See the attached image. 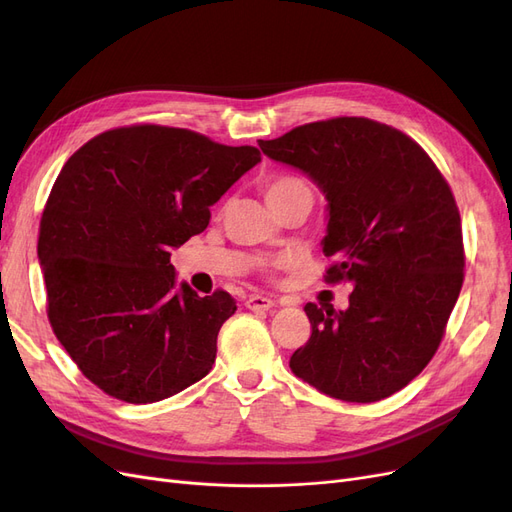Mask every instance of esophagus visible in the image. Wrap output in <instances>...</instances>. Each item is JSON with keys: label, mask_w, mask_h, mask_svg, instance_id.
Returning a JSON list of instances; mask_svg holds the SVG:
<instances>
[{"label": "esophagus", "mask_w": 512, "mask_h": 512, "mask_svg": "<svg viewBox=\"0 0 512 512\" xmlns=\"http://www.w3.org/2000/svg\"><path fill=\"white\" fill-rule=\"evenodd\" d=\"M273 305L275 301L267 297V294H250L245 301V307L252 309V312H267V309H271Z\"/></svg>", "instance_id": "1"}]
</instances>
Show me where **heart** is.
Segmentation results:
<instances>
[{
	"instance_id": "obj_1",
	"label": "heart",
	"mask_w": 512,
	"mask_h": 512,
	"mask_svg": "<svg viewBox=\"0 0 512 512\" xmlns=\"http://www.w3.org/2000/svg\"><path fill=\"white\" fill-rule=\"evenodd\" d=\"M301 194H312V188H309L307 181H303L297 175H277L273 179H269L265 183V196L269 200V205L275 209L280 203L288 198L294 196H301ZM292 258L282 254V256H275L269 260H258V267L262 269H286L290 267Z\"/></svg>"
}]
</instances>
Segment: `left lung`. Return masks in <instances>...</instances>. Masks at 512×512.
Returning a JSON list of instances; mask_svg holds the SVG:
<instances>
[{
  "label": "left lung",
  "instance_id": "1",
  "mask_svg": "<svg viewBox=\"0 0 512 512\" xmlns=\"http://www.w3.org/2000/svg\"><path fill=\"white\" fill-rule=\"evenodd\" d=\"M258 145L327 198V280L354 286L339 312L305 305L312 337L290 356L292 374L352 404L404 389L436 354L463 284L451 188L410 136L363 117L307 123Z\"/></svg>",
  "mask_w": 512,
  "mask_h": 512
}]
</instances>
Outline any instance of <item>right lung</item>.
Wrapping results in <instances>:
<instances>
[{"label": "right lung", "mask_w": 512, "mask_h": 512, "mask_svg": "<svg viewBox=\"0 0 512 512\" xmlns=\"http://www.w3.org/2000/svg\"><path fill=\"white\" fill-rule=\"evenodd\" d=\"M260 162L179 128L91 138L64 164L40 222L51 327L106 395L153 404L205 378L237 303L177 282L170 250L203 232L209 207Z\"/></svg>", "instance_id": "add662e5"}]
</instances>
